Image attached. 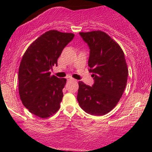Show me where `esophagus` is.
I'll use <instances>...</instances> for the list:
<instances>
[{
  "instance_id": "1",
  "label": "esophagus",
  "mask_w": 152,
  "mask_h": 152,
  "mask_svg": "<svg viewBox=\"0 0 152 152\" xmlns=\"http://www.w3.org/2000/svg\"><path fill=\"white\" fill-rule=\"evenodd\" d=\"M68 80H70V81H76V79H74V78H73L72 77H69L67 78Z\"/></svg>"
}]
</instances>
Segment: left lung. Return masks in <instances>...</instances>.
Wrapping results in <instances>:
<instances>
[{
	"mask_svg": "<svg viewBox=\"0 0 152 152\" xmlns=\"http://www.w3.org/2000/svg\"><path fill=\"white\" fill-rule=\"evenodd\" d=\"M90 49L89 71L94 83L78 82L77 100L88 114L102 116L119 102L126 88L129 71L123 50L114 40L101 31L80 32Z\"/></svg>",
	"mask_w": 152,
	"mask_h": 152,
	"instance_id": "1",
	"label": "left lung"
}]
</instances>
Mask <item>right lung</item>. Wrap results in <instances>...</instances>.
<instances>
[{"label": "right lung", "mask_w": 152, "mask_h": 152, "mask_svg": "<svg viewBox=\"0 0 152 152\" xmlns=\"http://www.w3.org/2000/svg\"><path fill=\"white\" fill-rule=\"evenodd\" d=\"M74 34L51 30L34 41L23 56L18 70L20 100L31 114L45 118L60 108L66 78L50 76L63 49Z\"/></svg>", "instance_id": "right-lung-1"}]
</instances>
